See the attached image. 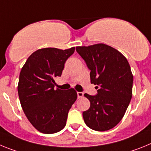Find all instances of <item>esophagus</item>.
Masks as SVG:
<instances>
[{"label":"esophagus","mask_w":151,"mask_h":151,"mask_svg":"<svg viewBox=\"0 0 151 151\" xmlns=\"http://www.w3.org/2000/svg\"><path fill=\"white\" fill-rule=\"evenodd\" d=\"M83 96V93L82 92H77V97L81 98Z\"/></svg>","instance_id":"obj_1"}]
</instances>
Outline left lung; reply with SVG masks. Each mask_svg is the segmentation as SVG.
I'll use <instances>...</instances> for the list:
<instances>
[{
	"label": "left lung",
	"mask_w": 151,
	"mask_h": 151,
	"mask_svg": "<svg viewBox=\"0 0 151 151\" xmlns=\"http://www.w3.org/2000/svg\"><path fill=\"white\" fill-rule=\"evenodd\" d=\"M76 50L90 70V82L97 94H84L90 107L83 112L84 122L98 132L117 125L126 112L132 96L133 75L126 58L106 44L77 46Z\"/></svg>",
	"instance_id": "left-lung-1"
}]
</instances>
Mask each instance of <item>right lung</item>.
<instances>
[{
	"label": "right lung",
	"instance_id": "add662e5",
	"mask_svg": "<svg viewBox=\"0 0 151 151\" xmlns=\"http://www.w3.org/2000/svg\"><path fill=\"white\" fill-rule=\"evenodd\" d=\"M74 50V47L41 48L28 58L21 69L17 87L21 106L29 122L42 133L62 130L77 99L73 88L55 89V78L61 77L65 61Z\"/></svg>",
	"mask_w": 151,
	"mask_h": 151
}]
</instances>
